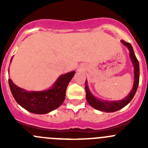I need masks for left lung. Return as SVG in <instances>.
<instances>
[{
	"label": "left lung",
	"instance_id": "1",
	"mask_svg": "<svg viewBox=\"0 0 148 148\" xmlns=\"http://www.w3.org/2000/svg\"><path fill=\"white\" fill-rule=\"evenodd\" d=\"M121 43L123 44L125 47L127 48L130 52V58L132 62L134 68V82L132 86V90L130 91L127 96L121 100H104V99H99L94 96L93 94L89 89L88 86L87 80L86 79L85 82V91H86V101L89 103V105L92 106L93 108L105 112H114L118 111L122 108L125 107L127 104H129L135 96V93L138 89L139 84V79H140V66L139 62L135 56V52L132 46L129 43L125 42L124 41H121Z\"/></svg>",
	"mask_w": 148,
	"mask_h": 148
}]
</instances>
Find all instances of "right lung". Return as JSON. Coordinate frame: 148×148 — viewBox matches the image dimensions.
I'll return each mask as SVG.
<instances>
[{
	"label": "right lung",
	"instance_id": "1",
	"mask_svg": "<svg viewBox=\"0 0 148 148\" xmlns=\"http://www.w3.org/2000/svg\"><path fill=\"white\" fill-rule=\"evenodd\" d=\"M75 72L72 71L60 75L49 89L42 91H27L16 86L10 79H8V83L12 95L19 105L31 113L43 114L62 105L65 99L67 86Z\"/></svg>",
	"mask_w": 148,
	"mask_h": 148
}]
</instances>
